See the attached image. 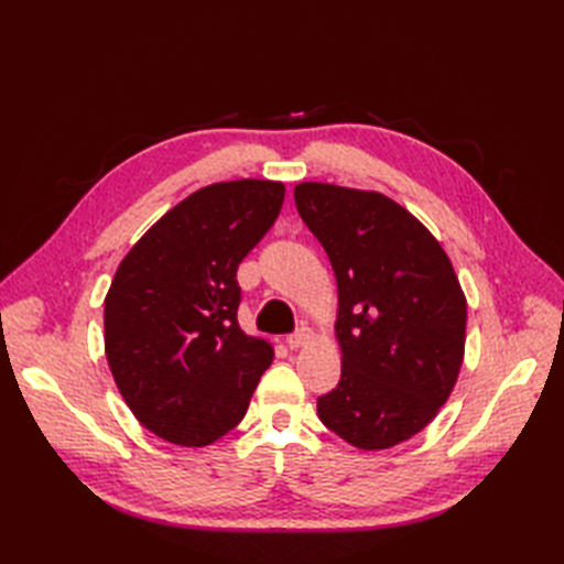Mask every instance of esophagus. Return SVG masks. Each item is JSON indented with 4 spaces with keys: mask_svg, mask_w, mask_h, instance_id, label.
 I'll return each mask as SVG.
<instances>
[{
    "mask_svg": "<svg viewBox=\"0 0 564 564\" xmlns=\"http://www.w3.org/2000/svg\"><path fill=\"white\" fill-rule=\"evenodd\" d=\"M311 336H313V332H311L308 327H299L294 334H289V336H286V346L292 348V350H296V348H301V346L308 344Z\"/></svg>",
    "mask_w": 564,
    "mask_h": 564,
    "instance_id": "obj_1",
    "label": "esophagus"
}]
</instances>
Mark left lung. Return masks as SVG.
Instances as JSON below:
<instances>
[{
  "mask_svg": "<svg viewBox=\"0 0 564 564\" xmlns=\"http://www.w3.org/2000/svg\"><path fill=\"white\" fill-rule=\"evenodd\" d=\"M338 284L340 381L317 416L360 449L414 437L447 402L466 344V296L435 237L381 193L294 187Z\"/></svg>",
  "mask_w": 564,
  "mask_h": 564,
  "instance_id": "1",
  "label": "left lung"
}]
</instances>
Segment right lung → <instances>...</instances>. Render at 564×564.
<instances>
[{
  "instance_id": "obj_1",
  "label": "right lung",
  "mask_w": 564,
  "mask_h": 564,
  "mask_svg": "<svg viewBox=\"0 0 564 564\" xmlns=\"http://www.w3.org/2000/svg\"><path fill=\"white\" fill-rule=\"evenodd\" d=\"M284 185L214 183L166 212L119 263L106 296V355L150 433L204 447L247 414L272 346L237 322V265L275 224Z\"/></svg>"
}]
</instances>
